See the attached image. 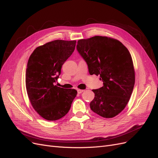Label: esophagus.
Wrapping results in <instances>:
<instances>
[{
    "label": "esophagus",
    "mask_w": 158,
    "mask_h": 158,
    "mask_svg": "<svg viewBox=\"0 0 158 158\" xmlns=\"http://www.w3.org/2000/svg\"><path fill=\"white\" fill-rule=\"evenodd\" d=\"M84 89H77L78 94H81V93H82V92H84Z\"/></svg>",
    "instance_id": "1"
}]
</instances>
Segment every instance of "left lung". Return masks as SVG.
I'll use <instances>...</instances> for the list:
<instances>
[{"mask_svg":"<svg viewBox=\"0 0 158 158\" xmlns=\"http://www.w3.org/2000/svg\"><path fill=\"white\" fill-rule=\"evenodd\" d=\"M76 48L86 62L91 75L100 76L103 87L93 89L89 106L104 118H113L125 108L135 82V72L130 52L121 42L106 36L78 41Z\"/></svg>","mask_w":158,"mask_h":158,"instance_id":"obj_1","label":"left lung"}]
</instances>
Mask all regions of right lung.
Here are the masks:
<instances>
[{
	"label": "right lung",
	"instance_id": "obj_1",
	"mask_svg": "<svg viewBox=\"0 0 158 158\" xmlns=\"http://www.w3.org/2000/svg\"><path fill=\"white\" fill-rule=\"evenodd\" d=\"M76 41L57 40L33 51L26 74L27 94L32 107L47 121H56L70 109L77 91L55 85L64 62L73 54Z\"/></svg>",
	"mask_w": 158,
	"mask_h": 158
}]
</instances>
